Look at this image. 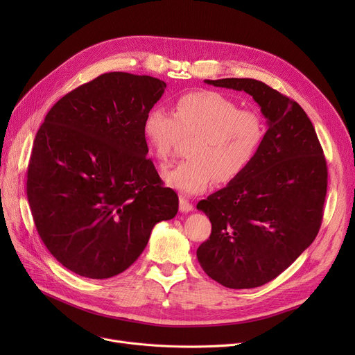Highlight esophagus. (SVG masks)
Wrapping results in <instances>:
<instances>
[{
  "label": "esophagus",
  "mask_w": 355,
  "mask_h": 355,
  "mask_svg": "<svg viewBox=\"0 0 355 355\" xmlns=\"http://www.w3.org/2000/svg\"><path fill=\"white\" fill-rule=\"evenodd\" d=\"M180 211L181 213H190L193 211V204L184 197H180Z\"/></svg>",
  "instance_id": "obj_1"
}]
</instances>
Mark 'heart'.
I'll list each match as a JSON object with an SVG mask.
<instances>
[{"label": "heart", "mask_w": 355, "mask_h": 355, "mask_svg": "<svg viewBox=\"0 0 355 355\" xmlns=\"http://www.w3.org/2000/svg\"><path fill=\"white\" fill-rule=\"evenodd\" d=\"M142 135L159 162L170 159L181 137H194L187 151L190 159L162 173L171 189L194 196L214 181L230 184L243 175L265 141L266 125L256 110L240 109L223 93L197 90L175 101L174 114L159 105L149 107Z\"/></svg>", "instance_id": "1"}]
</instances>
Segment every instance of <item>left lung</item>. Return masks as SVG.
Listing matches in <instances>:
<instances>
[{
  "mask_svg": "<svg viewBox=\"0 0 355 355\" xmlns=\"http://www.w3.org/2000/svg\"><path fill=\"white\" fill-rule=\"evenodd\" d=\"M245 90L268 119L260 151L248 171L201 200L211 234L197 249L200 266L230 289L262 286L288 269L320 232L328 170L305 110L254 79L204 80Z\"/></svg>",
  "mask_w": 355,
  "mask_h": 355,
  "instance_id": "8db88e82",
  "label": "left lung"
}]
</instances>
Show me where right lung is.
<instances>
[{"mask_svg":"<svg viewBox=\"0 0 355 355\" xmlns=\"http://www.w3.org/2000/svg\"><path fill=\"white\" fill-rule=\"evenodd\" d=\"M165 82L110 71L63 96L35 135L27 171L34 225L69 270L107 279L144 252L157 223L178 211L142 135Z\"/></svg>","mask_w":355,"mask_h":355,"instance_id":"1","label":"right lung"}]
</instances>
